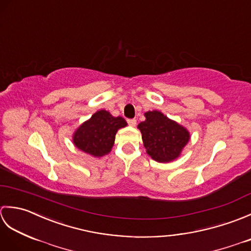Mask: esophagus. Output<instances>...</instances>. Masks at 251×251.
Here are the masks:
<instances>
[{"mask_svg": "<svg viewBox=\"0 0 251 251\" xmlns=\"http://www.w3.org/2000/svg\"><path fill=\"white\" fill-rule=\"evenodd\" d=\"M127 123H128L129 126L134 127L137 124V121H136V119H129V120H127Z\"/></svg>", "mask_w": 251, "mask_h": 251, "instance_id": "34e87169", "label": "esophagus"}]
</instances>
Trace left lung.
Returning a JSON list of instances; mask_svg holds the SVG:
<instances>
[{
    "mask_svg": "<svg viewBox=\"0 0 251 251\" xmlns=\"http://www.w3.org/2000/svg\"><path fill=\"white\" fill-rule=\"evenodd\" d=\"M146 121L138 125L143 146L154 161L168 163L178 158L190 140V132L159 111L145 113Z\"/></svg>",
    "mask_w": 251,
    "mask_h": 251,
    "instance_id": "obj_1",
    "label": "left lung"
}]
</instances>
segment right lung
Wrapping results in <instances>:
<instances>
[{"instance_id":"1","label":"right lung","mask_w":251,"mask_h":251,"mask_svg":"<svg viewBox=\"0 0 251 251\" xmlns=\"http://www.w3.org/2000/svg\"><path fill=\"white\" fill-rule=\"evenodd\" d=\"M127 125L121 116L99 110L78 127L73 134V143L79 150L95 157L108 154L114 145L117 130Z\"/></svg>"}]
</instances>
